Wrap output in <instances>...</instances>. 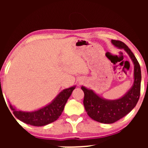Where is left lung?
<instances>
[{
    "instance_id": "obj_1",
    "label": "left lung",
    "mask_w": 148,
    "mask_h": 148,
    "mask_svg": "<svg viewBox=\"0 0 148 148\" xmlns=\"http://www.w3.org/2000/svg\"><path fill=\"white\" fill-rule=\"evenodd\" d=\"M111 43L118 49H123L133 62V86L123 97L117 99H106L92 90L81 86L84 92V105L87 114L92 120L104 124L114 123L128 114L136 106L140 97L141 82L140 64L132 51L121 41L112 40Z\"/></svg>"
}]
</instances>
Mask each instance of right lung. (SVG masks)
I'll return each instance as SVG.
<instances>
[{
    "mask_svg": "<svg viewBox=\"0 0 148 148\" xmlns=\"http://www.w3.org/2000/svg\"><path fill=\"white\" fill-rule=\"evenodd\" d=\"M76 86L64 89L46 106L33 111H22L10 103L14 116L28 125L42 127L56 121L60 116L67 99L75 89Z\"/></svg>",
    "mask_w": 148,
    "mask_h": 148,
    "instance_id": "1",
    "label": "right lung"
}]
</instances>
